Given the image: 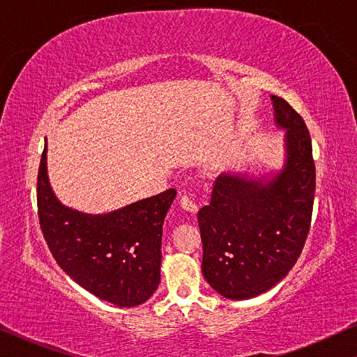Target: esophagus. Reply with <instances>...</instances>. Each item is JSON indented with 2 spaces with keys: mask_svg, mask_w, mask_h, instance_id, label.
<instances>
[{
  "mask_svg": "<svg viewBox=\"0 0 357 357\" xmlns=\"http://www.w3.org/2000/svg\"><path fill=\"white\" fill-rule=\"evenodd\" d=\"M179 202H181V206H183V208H184L185 211L197 213V210H199V206H197L195 200H194L190 195H188V194L181 195V200H179Z\"/></svg>",
  "mask_w": 357,
  "mask_h": 357,
  "instance_id": "1",
  "label": "esophagus"
}]
</instances>
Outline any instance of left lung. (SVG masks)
Returning a JSON list of instances; mask_svg holds the SVG:
<instances>
[{
	"mask_svg": "<svg viewBox=\"0 0 357 357\" xmlns=\"http://www.w3.org/2000/svg\"><path fill=\"white\" fill-rule=\"evenodd\" d=\"M284 135V163L264 176L221 173L199 210L202 273L229 300L264 294L294 268L310 232L316 190L310 131L290 104L271 96Z\"/></svg>",
	"mask_w": 357,
	"mask_h": 357,
	"instance_id": "8db88e82",
	"label": "left lung"
}]
</instances>
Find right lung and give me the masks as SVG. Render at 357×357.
I'll return each instance as SVG.
<instances>
[{
  "label": "right lung",
  "mask_w": 357,
  "mask_h": 357,
  "mask_svg": "<svg viewBox=\"0 0 357 357\" xmlns=\"http://www.w3.org/2000/svg\"><path fill=\"white\" fill-rule=\"evenodd\" d=\"M47 144L43 151L36 199L43 236L67 275L100 300L120 307L146 303L160 284L162 229L176 190L104 215H89L61 204L47 178Z\"/></svg>",
  "instance_id": "right-lung-1"
}]
</instances>
